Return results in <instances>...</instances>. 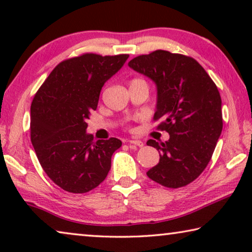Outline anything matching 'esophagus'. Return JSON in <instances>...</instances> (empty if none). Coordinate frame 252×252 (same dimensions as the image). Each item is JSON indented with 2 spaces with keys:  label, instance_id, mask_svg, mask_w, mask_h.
<instances>
[{
  "label": "esophagus",
  "instance_id": "34e87169",
  "mask_svg": "<svg viewBox=\"0 0 252 252\" xmlns=\"http://www.w3.org/2000/svg\"><path fill=\"white\" fill-rule=\"evenodd\" d=\"M129 144H134V146H137V147H143V142L140 140H128L127 141Z\"/></svg>",
  "mask_w": 252,
  "mask_h": 252
}]
</instances>
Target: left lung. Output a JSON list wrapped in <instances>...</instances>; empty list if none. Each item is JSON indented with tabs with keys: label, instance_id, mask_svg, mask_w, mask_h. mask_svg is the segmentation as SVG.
Returning a JSON list of instances; mask_svg holds the SVG:
<instances>
[{
	"label": "left lung",
	"instance_id": "left-lung-1",
	"mask_svg": "<svg viewBox=\"0 0 252 252\" xmlns=\"http://www.w3.org/2000/svg\"><path fill=\"white\" fill-rule=\"evenodd\" d=\"M128 66L156 84L154 119L170 134L165 143L148 140L159 153V163L147 175L164 187H185L208 166L221 134L218 88L197 61L181 54L156 50L133 58Z\"/></svg>",
	"mask_w": 252,
	"mask_h": 252
}]
</instances>
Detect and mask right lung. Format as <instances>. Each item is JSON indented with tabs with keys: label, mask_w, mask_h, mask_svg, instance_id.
<instances>
[{
	"label": "right lung",
	"mask_w": 252,
	"mask_h": 252,
	"mask_svg": "<svg viewBox=\"0 0 252 252\" xmlns=\"http://www.w3.org/2000/svg\"><path fill=\"white\" fill-rule=\"evenodd\" d=\"M128 55L84 54L61 62L34 96L31 141L43 171L64 190L84 194L97 187L122 147L116 137L94 141L87 119L97 108L103 85Z\"/></svg>",
	"instance_id": "add662e5"
}]
</instances>
